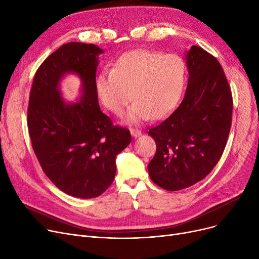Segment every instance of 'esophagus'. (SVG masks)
I'll list each match as a JSON object with an SVG mask.
<instances>
[{
	"instance_id": "1",
	"label": "esophagus",
	"mask_w": 259,
	"mask_h": 259,
	"mask_svg": "<svg viewBox=\"0 0 259 259\" xmlns=\"http://www.w3.org/2000/svg\"><path fill=\"white\" fill-rule=\"evenodd\" d=\"M130 132H131V134L133 135L134 138H137V137H140V135H142V131L140 129H137V128H130Z\"/></svg>"
}]
</instances>
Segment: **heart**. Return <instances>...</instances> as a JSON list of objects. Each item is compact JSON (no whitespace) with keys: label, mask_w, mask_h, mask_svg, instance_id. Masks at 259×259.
<instances>
[{"label":"heart","mask_w":259,"mask_h":259,"mask_svg":"<svg viewBox=\"0 0 259 259\" xmlns=\"http://www.w3.org/2000/svg\"><path fill=\"white\" fill-rule=\"evenodd\" d=\"M187 80V66L178 54L137 49L125 53L104 71L97 89L104 106L116 115L132 98L130 120L160 119L178 106Z\"/></svg>","instance_id":"heart-1"}]
</instances>
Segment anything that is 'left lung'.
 <instances>
[{
    "instance_id": "1",
    "label": "left lung",
    "mask_w": 259,
    "mask_h": 259,
    "mask_svg": "<svg viewBox=\"0 0 259 259\" xmlns=\"http://www.w3.org/2000/svg\"><path fill=\"white\" fill-rule=\"evenodd\" d=\"M187 66L188 86L181 105L148 132L156 143L149 175L167 191L206 178L220 161L232 125V92L220 62L192 46Z\"/></svg>"
}]
</instances>
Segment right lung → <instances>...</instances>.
Wrapping results in <instances>:
<instances>
[{"mask_svg": "<svg viewBox=\"0 0 259 259\" xmlns=\"http://www.w3.org/2000/svg\"><path fill=\"white\" fill-rule=\"evenodd\" d=\"M103 50L93 44L62 45L40 64L30 89L27 126L34 154L47 178L79 198L103 194L116 173L115 156L131 142L129 129L114 126L98 103L95 72ZM68 72L83 81V97L67 105L58 83Z\"/></svg>", "mask_w": 259, "mask_h": 259, "instance_id": "add662e5", "label": "right lung"}]
</instances>
